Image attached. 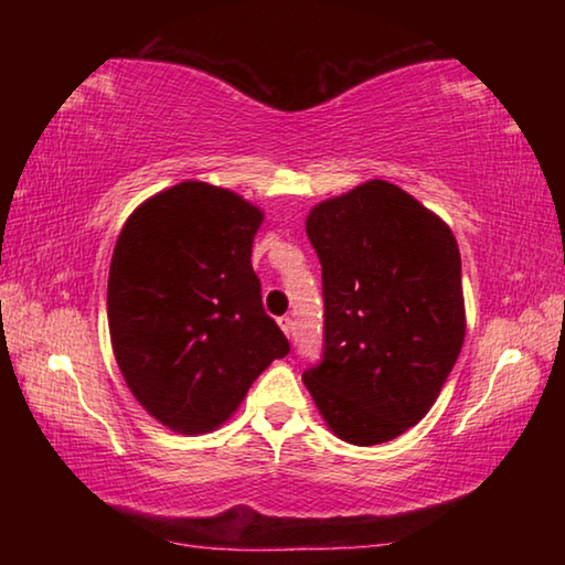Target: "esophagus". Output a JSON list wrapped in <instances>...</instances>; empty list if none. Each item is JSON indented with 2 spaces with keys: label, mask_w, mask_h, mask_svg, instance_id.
I'll use <instances>...</instances> for the list:
<instances>
[{
  "label": "esophagus",
  "mask_w": 565,
  "mask_h": 565,
  "mask_svg": "<svg viewBox=\"0 0 565 565\" xmlns=\"http://www.w3.org/2000/svg\"><path fill=\"white\" fill-rule=\"evenodd\" d=\"M279 327H281V331L286 333V337H294V321H291V317H281L279 319Z\"/></svg>",
  "instance_id": "obj_1"
}]
</instances>
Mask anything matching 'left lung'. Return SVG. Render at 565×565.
<instances>
[{
	"label": "left lung",
	"instance_id": "8db88e82",
	"mask_svg": "<svg viewBox=\"0 0 565 565\" xmlns=\"http://www.w3.org/2000/svg\"><path fill=\"white\" fill-rule=\"evenodd\" d=\"M323 281V356L303 384L329 428L376 446L428 414L463 347L461 254L404 189L371 179L306 216Z\"/></svg>",
	"mask_w": 565,
	"mask_h": 565
}]
</instances>
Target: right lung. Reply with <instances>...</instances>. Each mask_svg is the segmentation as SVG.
Wrapping results in <instances>:
<instances>
[{"label":"right lung","instance_id":"1","mask_svg":"<svg viewBox=\"0 0 565 565\" xmlns=\"http://www.w3.org/2000/svg\"><path fill=\"white\" fill-rule=\"evenodd\" d=\"M262 222V209L234 191L181 181L134 209L117 238L114 356L134 398L171 431H214L289 353L252 269Z\"/></svg>","mask_w":565,"mask_h":565}]
</instances>
